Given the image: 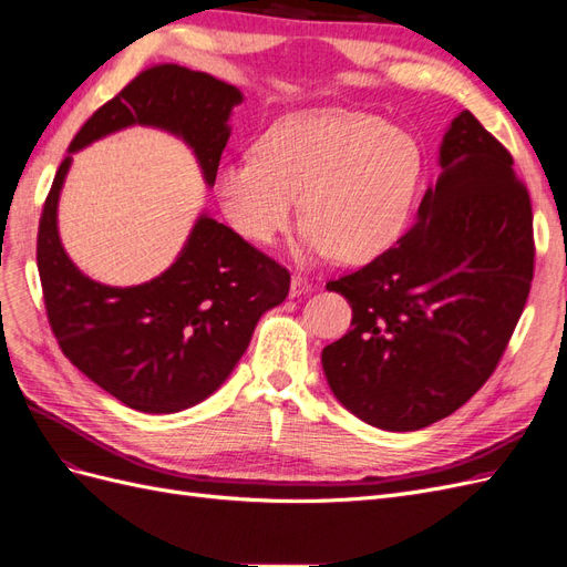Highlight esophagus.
Instances as JSON below:
<instances>
[{"label":"esophagus","instance_id":"esophagus-1","mask_svg":"<svg viewBox=\"0 0 567 567\" xmlns=\"http://www.w3.org/2000/svg\"><path fill=\"white\" fill-rule=\"evenodd\" d=\"M310 288H312V286H310V281H307L305 277H293V279H290V298L305 296Z\"/></svg>","mask_w":567,"mask_h":567}]
</instances>
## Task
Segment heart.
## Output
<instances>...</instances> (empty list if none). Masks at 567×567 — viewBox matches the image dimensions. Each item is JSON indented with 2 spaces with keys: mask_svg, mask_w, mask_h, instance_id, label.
I'll return each instance as SVG.
<instances>
[{
  "mask_svg": "<svg viewBox=\"0 0 567 567\" xmlns=\"http://www.w3.org/2000/svg\"><path fill=\"white\" fill-rule=\"evenodd\" d=\"M423 175L414 134L379 115L305 109L277 120L257 156L219 163L213 188L227 225L269 246L288 229L300 196L302 260L367 262L404 234Z\"/></svg>",
  "mask_w": 567,
  "mask_h": 567,
  "instance_id": "1",
  "label": "heart"
}]
</instances>
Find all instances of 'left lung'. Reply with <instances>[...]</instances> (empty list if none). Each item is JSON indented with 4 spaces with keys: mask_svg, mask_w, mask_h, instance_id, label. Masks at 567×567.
<instances>
[{
    "mask_svg": "<svg viewBox=\"0 0 567 567\" xmlns=\"http://www.w3.org/2000/svg\"><path fill=\"white\" fill-rule=\"evenodd\" d=\"M440 167L416 225L326 284L352 305V331L321 352L326 381L357 419L394 433L454 414L485 385L535 274L529 194L471 111L452 120Z\"/></svg>",
    "mask_w": 567,
    "mask_h": 567,
    "instance_id": "1",
    "label": "left lung"
}]
</instances>
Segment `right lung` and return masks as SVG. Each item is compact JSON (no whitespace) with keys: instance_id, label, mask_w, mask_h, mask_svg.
<instances>
[{"instance_id":"obj_1","label":"right lung","mask_w":567,"mask_h":567,"mask_svg":"<svg viewBox=\"0 0 567 567\" xmlns=\"http://www.w3.org/2000/svg\"><path fill=\"white\" fill-rule=\"evenodd\" d=\"M244 101L234 84L177 63L151 65L106 101L68 148L44 200L38 269L47 319L71 362L144 414H175L229 379L260 317L286 300L290 274L234 229L200 215L173 267L140 286L92 281L65 255L56 208L71 153L130 125L173 132L194 148L213 186Z\"/></svg>"}]
</instances>
